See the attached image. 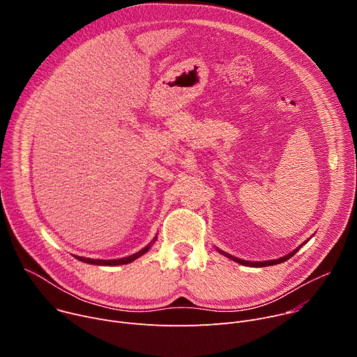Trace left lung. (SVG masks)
Returning a JSON list of instances; mask_svg holds the SVG:
<instances>
[{"label": "left lung", "mask_w": 357, "mask_h": 357, "mask_svg": "<svg viewBox=\"0 0 357 357\" xmlns=\"http://www.w3.org/2000/svg\"><path fill=\"white\" fill-rule=\"evenodd\" d=\"M310 241V238L307 240V241H303L302 244H307ZM302 244L299 245V247H296L294 251H291L289 254H287V256H284V257H281V259H277V260H271V261H247V260H241V259H237V257H233V256H230V254H227L226 251H222V250H219L218 248V251L220 252V254H223L225 257H227V259H230V260H233V261H236V263H238V264H241V266H248V267H267V266H275V264H280V263H284V261H287V260H289L294 254L302 247Z\"/></svg>", "instance_id": "8db88e82"}]
</instances>
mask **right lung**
I'll list each match as a JSON object with an SVG mask.
<instances>
[{
  "label": "right lung",
  "instance_id": "1",
  "mask_svg": "<svg viewBox=\"0 0 357 357\" xmlns=\"http://www.w3.org/2000/svg\"><path fill=\"white\" fill-rule=\"evenodd\" d=\"M155 240H157V236L154 237V240H152L148 245H145L142 250H139L138 252H135V254H132V256H128V257L119 259V260H93V259H86V257H79V256H75V257H76L77 260L83 261V263L94 264V266H123V264H128V263H131V261L137 260L138 257H141L142 254H145V252L151 248V245L155 243Z\"/></svg>",
  "mask_w": 357,
  "mask_h": 357
}]
</instances>
